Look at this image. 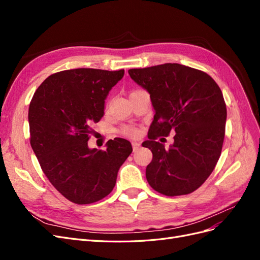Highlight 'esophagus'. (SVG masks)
I'll list each match as a JSON object with an SVG mask.
<instances>
[{"label": "esophagus", "mask_w": 260, "mask_h": 260, "mask_svg": "<svg viewBox=\"0 0 260 260\" xmlns=\"http://www.w3.org/2000/svg\"><path fill=\"white\" fill-rule=\"evenodd\" d=\"M140 143H137V142H133L132 143V148H133V152H137L138 151V149L140 148Z\"/></svg>", "instance_id": "1"}]
</instances>
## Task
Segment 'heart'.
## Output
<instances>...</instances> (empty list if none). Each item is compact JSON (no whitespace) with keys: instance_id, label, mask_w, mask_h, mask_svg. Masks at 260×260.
Listing matches in <instances>:
<instances>
[{"instance_id":"heart-1","label":"heart","mask_w":260,"mask_h":260,"mask_svg":"<svg viewBox=\"0 0 260 260\" xmlns=\"http://www.w3.org/2000/svg\"><path fill=\"white\" fill-rule=\"evenodd\" d=\"M120 132L122 135L130 137V138H136L140 135V131L137 127H133V125H124L123 128H121Z\"/></svg>"}]
</instances>
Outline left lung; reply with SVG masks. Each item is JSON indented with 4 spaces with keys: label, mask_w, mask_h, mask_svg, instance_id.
<instances>
[{
    "label": "left lung",
    "mask_w": 260,
    "mask_h": 260,
    "mask_svg": "<svg viewBox=\"0 0 260 260\" xmlns=\"http://www.w3.org/2000/svg\"><path fill=\"white\" fill-rule=\"evenodd\" d=\"M151 96L155 109L148 139L142 144L153 153L146 179L155 191L167 196L194 192L215 169L221 154L226 107L222 92L202 70L180 64L129 70ZM176 133L169 149L155 139Z\"/></svg>",
    "instance_id": "obj_1"
}]
</instances>
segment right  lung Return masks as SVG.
<instances>
[{
  "label": "right lung",
  "instance_id": "right-lung-1",
  "mask_svg": "<svg viewBox=\"0 0 260 260\" xmlns=\"http://www.w3.org/2000/svg\"><path fill=\"white\" fill-rule=\"evenodd\" d=\"M124 70L77 68L51 75L29 106L30 144L52 185L79 205L95 203L113 191L118 170L132 152L116 138L107 148H89L91 125L104 115L108 92Z\"/></svg>",
  "mask_w": 260,
  "mask_h": 260
}]
</instances>
